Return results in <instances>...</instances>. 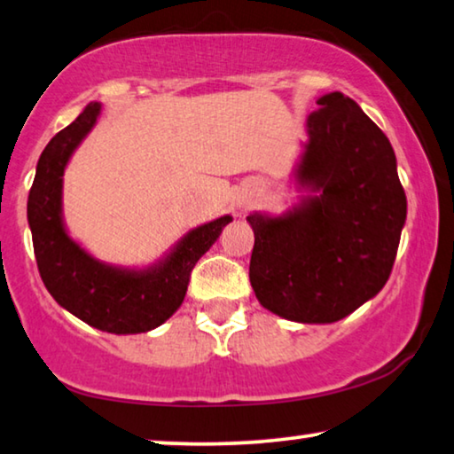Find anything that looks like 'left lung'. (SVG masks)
I'll list each match as a JSON object with an SVG mask.
<instances>
[{"label":"left lung","mask_w":454,"mask_h":454,"mask_svg":"<svg viewBox=\"0 0 454 454\" xmlns=\"http://www.w3.org/2000/svg\"><path fill=\"white\" fill-rule=\"evenodd\" d=\"M297 179L314 198L281 218L248 215L250 286L270 312L303 324L342 320L381 292L408 212L395 153L340 91L317 99Z\"/></svg>","instance_id":"obj_1"}]
</instances>
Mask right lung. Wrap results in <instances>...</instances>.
<instances>
[{
	"instance_id": "right-lung-1",
	"label": "right lung",
	"mask_w": 454,
	"mask_h": 454,
	"mask_svg": "<svg viewBox=\"0 0 454 454\" xmlns=\"http://www.w3.org/2000/svg\"><path fill=\"white\" fill-rule=\"evenodd\" d=\"M99 107L87 106L40 154L28 195L34 256L49 294L73 316L104 333L138 334L160 326L181 306L195 262L232 218L224 215L192 230L154 269L121 270L91 259L65 232L60 187L67 160L96 124Z\"/></svg>"
}]
</instances>
